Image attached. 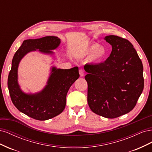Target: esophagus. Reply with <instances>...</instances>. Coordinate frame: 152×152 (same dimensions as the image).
Wrapping results in <instances>:
<instances>
[{
    "mask_svg": "<svg viewBox=\"0 0 152 152\" xmlns=\"http://www.w3.org/2000/svg\"><path fill=\"white\" fill-rule=\"evenodd\" d=\"M79 75L80 77H83L84 75V71L83 70H79Z\"/></svg>",
    "mask_w": 152,
    "mask_h": 152,
    "instance_id": "esophagus-1",
    "label": "esophagus"
}]
</instances>
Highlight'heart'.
Here are the masks:
<instances>
[{
    "mask_svg": "<svg viewBox=\"0 0 152 152\" xmlns=\"http://www.w3.org/2000/svg\"><path fill=\"white\" fill-rule=\"evenodd\" d=\"M108 51V49L103 45H100L96 44L86 45L78 50H76L73 53L74 56L78 58H82L89 56L88 61L92 63H99L104 60L107 57Z\"/></svg>",
    "mask_w": 152,
    "mask_h": 152,
    "instance_id": "1",
    "label": "heart"
}]
</instances>
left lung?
I'll return each instance as SVG.
<instances>
[{
	"label": "left lung",
	"instance_id": "left-lung-1",
	"mask_svg": "<svg viewBox=\"0 0 152 152\" xmlns=\"http://www.w3.org/2000/svg\"><path fill=\"white\" fill-rule=\"evenodd\" d=\"M104 39L112 45L110 56L98 65H86L87 103L96 114L114 118L134 108L144 87L143 66L129 41L115 35Z\"/></svg>",
	"mask_w": 152,
	"mask_h": 152
}]
</instances>
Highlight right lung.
I'll use <instances>...</instances> for the list:
<instances>
[{
  "mask_svg": "<svg viewBox=\"0 0 152 152\" xmlns=\"http://www.w3.org/2000/svg\"><path fill=\"white\" fill-rule=\"evenodd\" d=\"M61 44L56 36H47L23 42L15 54L8 76L7 86L12 102L20 112L39 121H46L60 114L65 108L66 94L72 85L79 79V68H57L52 66L46 85L37 93H25L18 83V67L21 59L30 52L39 51L55 59L53 50Z\"/></svg>",
  "mask_w": 152,
  "mask_h": 152,
  "instance_id": "right-lung-1",
  "label": "right lung"
}]
</instances>
